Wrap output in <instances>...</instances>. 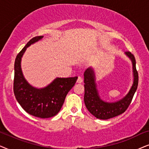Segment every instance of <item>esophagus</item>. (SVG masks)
I'll list each match as a JSON object with an SVG mask.
<instances>
[{"mask_svg": "<svg viewBox=\"0 0 149 149\" xmlns=\"http://www.w3.org/2000/svg\"><path fill=\"white\" fill-rule=\"evenodd\" d=\"M82 81H83L82 77V76H78V80H77V82L81 83V82H82Z\"/></svg>", "mask_w": 149, "mask_h": 149, "instance_id": "34e87169", "label": "esophagus"}]
</instances>
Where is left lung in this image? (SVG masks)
Instances as JSON below:
<instances>
[{
    "mask_svg": "<svg viewBox=\"0 0 149 149\" xmlns=\"http://www.w3.org/2000/svg\"><path fill=\"white\" fill-rule=\"evenodd\" d=\"M133 63L134 81L130 92L123 100L115 103H107L100 100L92 69H88L84 73V104L87 110L95 117L102 120H107L123 114L128 108L134 97L138 85V73L136 67V58L130 51L126 52Z\"/></svg>",
    "mask_w": 149,
    "mask_h": 149,
    "instance_id": "left-lung-1",
    "label": "left lung"
}]
</instances>
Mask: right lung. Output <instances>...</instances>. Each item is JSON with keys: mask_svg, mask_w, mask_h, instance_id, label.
<instances>
[{"mask_svg": "<svg viewBox=\"0 0 149 149\" xmlns=\"http://www.w3.org/2000/svg\"><path fill=\"white\" fill-rule=\"evenodd\" d=\"M42 37L37 36L32 38L17 54L14 64L13 93L17 102L27 113L36 117L47 118L58 114L78 77L57 78L47 87L41 89L33 88L28 84L22 73L21 58L26 47Z\"/></svg>", "mask_w": 149, "mask_h": 149, "instance_id": "1", "label": "right lung"}]
</instances>
